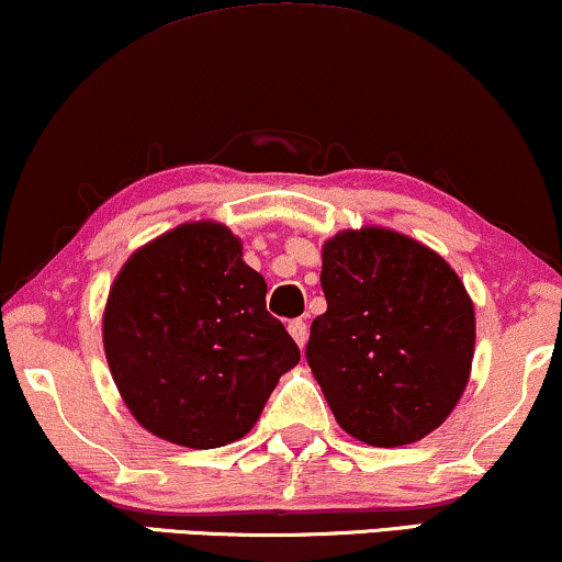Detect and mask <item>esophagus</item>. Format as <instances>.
<instances>
[{
	"mask_svg": "<svg viewBox=\"0 0 562 562\" xmlns=\"http://www.w3.org/2000/svg\"><path fill=\"white\" fill-rule=\"evenodd\" d=\"M289 334H292V338L300 346L307 344V323L304 321H292L289 323Z\"/></svg>",
	"mask_w": 562,
	"mask_h": 562,
	"instance_id": "34e87169",
	"label": "esophagus"
}]
</instances>
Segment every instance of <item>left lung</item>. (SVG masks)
Segmentation results:
<instances>
[{"label": "left lung", "mask_w": 562, "mask_h": 562, "mask_svg": "<svg viewBox=\"0 0 562 562\" xmlns=\"http://www.w3.org/2000/svg\"><path fill=\"white\" fill-rule=\"evenodd\" d=\"M328 310L304 349L351 438L393 448L440 427L467 387L474 307L456 270L387 228L341 232L323 247Z\"/></svg>", "instance_id": "8db88e82"}]
</instances>
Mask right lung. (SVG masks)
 Returning <instances> with one entry per match:
<instances>
[{"label": "right lung", "instance_id": "add662e5", "mask_svg": "<svg viewBox=\"0 0 562 562\" xmlns=\"http://www.w3.org/2000/svg\"><path fill=\"white\" fill-rule=\"evenodd\" d=\"M266 279L226 226H177L124 262L103 349L135 419L187 448L239 440L300 346L266 310Z\"/></svg>", "mask_w": 562, "mask_h": 562}]
</instances>
